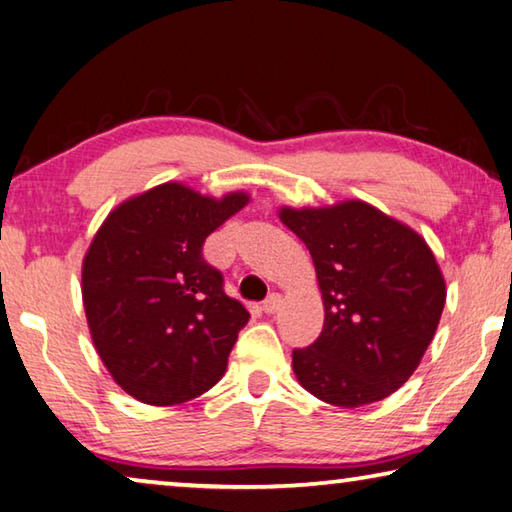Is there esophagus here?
Masks as SVG:
<instances>
[{
    "mask_svg": "<svg viewBox=\"0 0 512 512\" xmlns=\"http://www.w3.org/2000/svg\"><path fill=\"white\" fill-rule=\"evenodd\" d=\"M280 305H282V298H280V293H271V296H268V298L264 300L262 309H264V314H275V311L280 309Z\"/></svg>",
    "mask_w": 512,
    "mask_h": 512,
    "instance_id": "34e87169",
    "label": "esophagus"
}]
</instances>
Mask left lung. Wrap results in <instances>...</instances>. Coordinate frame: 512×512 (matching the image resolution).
I'll return each mask as SVG.
<instances>
[{
  "label": "left lung",
  "mask_w": 512,
  "mask_h": 512,
  "mask_svg": "<svg viewBox=\"0 0 512 512\" xmlns=\"http://www.w3.org/2000/svg\"><path fill=\"white\" fill-rule=\"evenodd\" d=\"M323 293L318 339L293 350L305 391L334 406L379 402L418 368L445 307V280L418 232L363 201L282 207Z\"/></svg>",
  "instance_id": "left-lung-1"
}]
</instances>
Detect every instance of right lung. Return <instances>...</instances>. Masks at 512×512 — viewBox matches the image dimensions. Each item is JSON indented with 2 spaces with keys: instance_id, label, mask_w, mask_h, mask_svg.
Returning a JSON list of instances; mask_svg holds the SVG:
<instances>
[{
  "instance_id": "obj_1",
  "label": "right lung",
  "mask_w": 512,
  "mask_h": 512,
  "mask_svg": "<svg viewBox=\"0 0 512 512\" xmlns=\"http://www.w3.org/2000/svg\"><path fill=\"white\" fill-rule=\"evenodd\" d=\"M248 203L180 183L128 198L108 214L83 259V305L103 366L135 400L171 406L223 377L250 314L225 296L203 244Z\"/></svg>"
}]
</instances>
